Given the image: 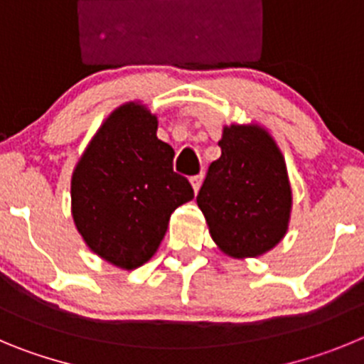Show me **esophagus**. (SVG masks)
<instances>
[{"instance_id": "34e87169", "label": "esophagus", "mask_w": 364, "mask_h": 364, "mask_svg": "<svg viewBox=\"0 0 364 364\" xmlns=\"http://www.w3.org/2000/svg\"><path fill=\"white\" fill-rule=\"evenodd\" d=\"M190 183H192V188H194V192L198 194L199 188H201V183H203V174H198L194 176V178L190 179Z\"/></svg>"}]
</instances>
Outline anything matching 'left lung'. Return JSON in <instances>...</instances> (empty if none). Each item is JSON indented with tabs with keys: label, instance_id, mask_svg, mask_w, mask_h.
<instances>
[{
	"label": "left lung",
	"instance_id": "left-lung-1",
	"mask_svg": "<svg viewBox=\"0 0 364 364\" xmlns=\"http://www.w3.org/2000/svg\"><path fill=\"white\" fill-rule=\"evenodd\" d=\"M221 158L208 168L198 206L223 254L247 259L284 237L292 212L287 163L276 139L257 123L223 127Z\"/></svg>",
	"mask_w": 364,
	"mask_h": 364
}]
</instances>
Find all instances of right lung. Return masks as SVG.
<instances>
[{
    "label": "right lung",
    "mask_w": 364,
    "mask_h": 364,
    "mask_svg": "<svg viewBox=\"0 0 364 364\" xmlns=\"http://www.w3.org/2000/svg\"><path fill=\"white\" fill-rule=\"evenodd\" d=\"M158 116L141 101L101 123L72 172V219L101 259L134 270L154 257L172 212L194 199L172 170L174 149L158 139Z\"/></svg>",
    "instance_id": "add662e5"
}]
</instances>
